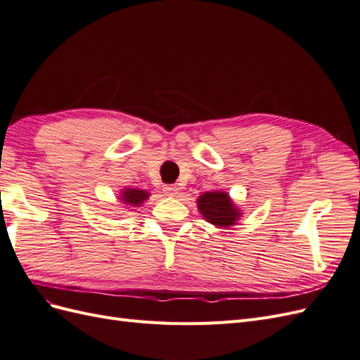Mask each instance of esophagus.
Wrapping results in <instances>:
<instances>
[{"mask_svg": "<svg viewBox=\"0 0 360 360\" xmlns=\"http://www.w3.org/2000/svg\"><path fill=\"white\" fill-rule=\"evenodd\" d=\"M163 192L169 195V197H176L179 193V188L174 186V184H165V186H163Z\"/></svg>", "mask_w": 360, "mask_h": 360, "instance_id": "1", "label": "esophagus"}]
</instances>
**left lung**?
Wrapping results in <instances>:
<instances>
[{"mask_svg":"<svg viewBox=\"0 0 360 360\" xmlns=\"http://www.w3.org/2000/svg\"><path fill=\"white\" fill-rule=\"evenodd\" d=\"M198 209L207 222L216 226L234 225L240 216L225 192H205L198 198Z\"/></svg>","mask_w":360,"mask_h":360,"instance_id":"1","label":"left lung"}]
</instances>
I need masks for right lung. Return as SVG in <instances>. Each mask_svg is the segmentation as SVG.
Instances as JSON below:
<instances>
[{
  "label": "right lung",
  "mask_w": 360,
  "mask_h": 360,
  "mask_svg": "<svg viewBox=\"0 0 360 360\" xmlns=\"http://www.w3.org/2000/svg\"><path fill=\"white\" fill-rule=\"evenodd\" d=\"M148 198V193L143 189H126L122 195V201L130 205H139Z\"/></svg>",
  "instance_id": "right-lung-1"
}]
</instances>
